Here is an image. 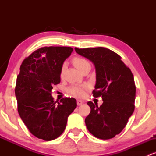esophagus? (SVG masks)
I'll return each instance as SVG.
<instances>
[{"mask_svg":"<svg viewBox=\"0 0 156 156\" xmlns=\"http://www.w3.org/2000/svg\"><path fill=\"white\" fill-rule=\"evenodd\" d=\"M77 104H78V105H80L83 104V101H81L80 100H78L77 101Z\"/></svg>","mask_w":156,"mask_h":156,"instance_id":"34e87169","label":"esophagus"}]
</instances>
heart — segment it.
Wrapping results in <instances>:
<instances>
[{"label": "heart", "mask_w": 156, "mask_h": 156, "mask_svg": "<svg viewBox=\"0 0 156 156\" xmlns=\"http://www.w3.org/2000/svg\"><path fill=\"white\" fill-rule=\"evenodd\" d=\"M73 63L75 65L78 70L80 72L83 70L85 68L87 67H90V64L87 59L82 57H75L73 59ZM66 68V64H63L61 69L60 76L63 77L64 69ZM87 89V87L86 86H79L73 84V85L69 86L67 89V92L69 95L74 97V98H82L85 94V91Z\"/></svg>", "instance_id": "1"}]
</instances>
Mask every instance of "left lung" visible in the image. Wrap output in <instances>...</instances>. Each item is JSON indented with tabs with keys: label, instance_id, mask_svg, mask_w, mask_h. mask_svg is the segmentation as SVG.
I'll list each match as a JSON object with an SVG mask.
<instances>
[{
	"label": "left lung",
	"instance_id": "left-lung-1",
	"mask_svg": "<svg viewBox=\"0 0 156 156\" xmlns=\"http://www.w3.org/2000/svg\"><path fill=\"white\" fill-rule=\"evenodd\" d=\"M75 50L95 66L93 96L102 97L103 101L100 107L91 101L87 103L91 108L85 119L87 129L98 139H112L123 130L135 108L133 74L121 57L108 48H75Z\"/></svg>",
	"mask_w": 156,
	"mask_h": 156
}]
</instances>
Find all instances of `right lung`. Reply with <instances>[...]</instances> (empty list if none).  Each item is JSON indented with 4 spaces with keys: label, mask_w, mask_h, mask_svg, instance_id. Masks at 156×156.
<instances>
[{
    "label": "right lung",
    "mask_w": 156,
    "mask_h": 156,
    "mask_svg": "<svg viewBox=\"0 0 156 156\" xmlns=\"http://www.w3.org/2000/svg\"><path fill=\"white\" fill-rule=\"evenodd\" d=\"M70 47H44L23 62L17 76L15 96L20 117L29 131L44 141L58 138L66 128L67 118L77 106L75 98L53 101V87L61 81L60 73Z\"/></svg>",
    "instance_id": "obj_1"
}]
</instances>
